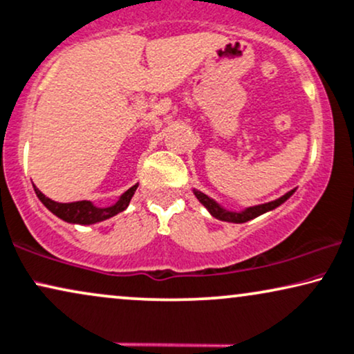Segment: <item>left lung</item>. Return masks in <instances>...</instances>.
<instances>
[{"mask_svg":"<svg viewBox=\"0 0 354 354\" xmlns=\"http://www.w3.org/2000/svg\"><path fill=\"white\" fill-rule=\"evenodd\" d=\"M194 192V196L198 198V201L201 204L204 205L205 209L209 210L210 216L218 218V221H223V222H232V223H243V222H248L252 221V218L261 216V214H266L270 212V210L276 209L277 205H281L283 203H286L290 196L296 192V189H290L289 192H286L284 196H281V198H277L274 201H271V203H265V204H259V205H252V207H247L243 210H229L225 207H222L221 204L217 203V201H214L212 198H209L207 194H204V192H201L198 189H192Z\"/></svg>","mask_w":354,"mask_h":354,"instance_id":"left-lung-1","label":"left lung"}]
</instances>
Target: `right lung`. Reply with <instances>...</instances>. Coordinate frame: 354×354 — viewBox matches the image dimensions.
Here are the masks:
<instances>
[{"label": "right lung", "instance_id": "1", "mask_svg": "<svg viewBox=\"0 0 354 354\" xmlns=\"http://www.w3.org/2000/svg\"><path fill=\"white\" fill-rule=\"evenodd\" d=\"M138 185H133L124 192L120 198L115 201L113 205H107V207H97L91 203V201H77V203H57V201L48 199L46 194H42L37 187L34 186L35 194L40 199L46 207L50 210L52 214H55L58 218L68 222V223H80V225H91V223H97L106 221V218L114 217L115 214L122 212L127 209L129 203H131L133 192L137 191Z\"/></svg>", "mask_w": 354, "mask_h": 354}]
</instances>
